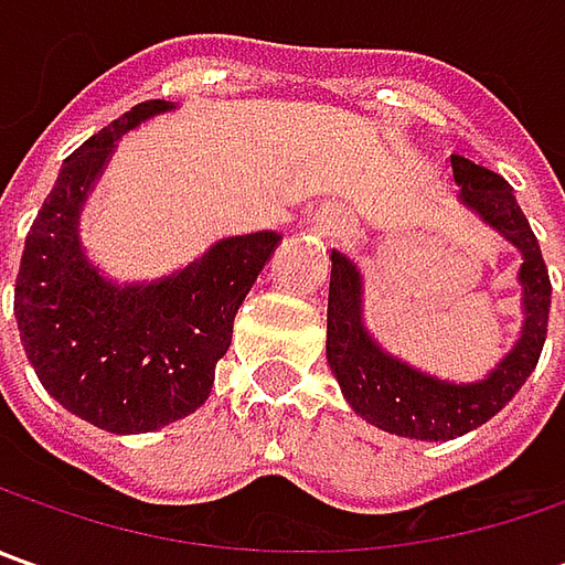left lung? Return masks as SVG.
<instances>
[{
	"label": "left lung",
	"mask_w": 565,
	"mask_h": 565,
	"mask_svg": "<svg viewBox=\"0 0 565 565\" xmlns=\"http://www.w3.org/2000/svg\"><path fill=\"white\" fill-rule=\"evenodd\" d=\"M452 175L462 185V201L478 210L490 226L503 232L525 264L519 279L525 286V330L497 371L481 383H440L390 359L361 327V282L352 260L333 250L330 301H327V361L337 374L349 405L380 430L415 440H452L490 422L522 390L541 359L551 315V276L537 238L515 201L507 179L475 166L466 157H449Z\"/></svg>",
	"instance_id": "left-lung-1"
}]
</instances>
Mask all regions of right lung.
<instances>
[{
	"label": "right lung",
	"mask_w": 565,
	"mask_h": 565,
	"mask_svg": "<svg viewBox=\"0 0 565 565\" xmlns=\"http://www.w3.org/2000/svg\"><path fill=\"white\" fill-rule=\"evenodd\" d=\"M163 109L166 99L131 106L62 163L14 279V317L40 383L113 434L157 430L204 405L235 311L279 242L276 232L226 238L150 286L99 279L77 245V210L119 135Z\"/></svg>",
	"instance_id": "obj_1"
}]
</instances>
